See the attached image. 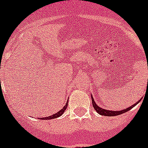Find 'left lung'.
<instances>
[{"label": "left lung", "mask_w": 148, "mask_h": 148, "mask_svg": "<svg viewBox=\"0 0 148 148\" xmlns=\"http://www.w3.org/2000/svg\"><path fill=\"white\" fill-rule=\"evenodd\" d=\"M91 98H92V103H93V107H94L95 110H96V111L99 114H101V115H104V116H117V115H119V114H123V113L126 112H128V110H130L131 109H132L134 107H135V106H136L138 103H139V102H140V101L142 100V99H139V100L136 103H135L134 104H133L132 107H129L128 108L125 109V110H121V111H112V110L110 111V110H104V109H102V108H101V107H99V106L96 104V102L94 101V99H93V98L92 97V96H91Z\"/></svg>", "instance_id": "8db88e82"}]
</instances>
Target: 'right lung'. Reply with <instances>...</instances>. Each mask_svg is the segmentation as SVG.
Returning <instances> with one entry per match:
<instances>
[{"mask_svg": "<svg viewBox=\"0 0 148 148\" xmlns=\"http://www.w3.org/2000/svg\"><path fill=\"white\" fill-rule=\"evenodd\" d=\"M67 106H68V101L66 102V105H65L64 107L62 108V110H60L58 112L55 113V114L49 116V117H46V118H38V119H40V120H51V119H54V118H58V117H60V116H61L62 114H63V112H65V110H66V108H67Z\"/></svg>", "mask_w": 148, "mask_h": 148, "instance_id": "add662e5", "label": "right lung"}]
</instances>
